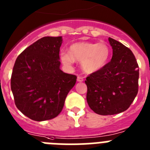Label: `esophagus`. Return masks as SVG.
<instances>
[{
    "label": "esophagus",
    "instance_id": "34e87169",
    "mask_svg": "<svg viewBox=\"0 0 150 150\" xmlns=\"http://www.w3.org/2000/svg\"><path fill=\"white\" fill-rule=\"evenodd\" d=\"M77 81H78L79 82H82L83 81H84V77L79 76L78 77V79H77Z\"/></svg>",
    "mask_w": 150,
    "mask_h": 150
}]
</instances>
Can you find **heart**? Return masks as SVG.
<instances>
[{
    "label": "heart",
    "instance_id": "heart-1",
    "mask_svg": "<svg viewBox=\"0 0 150 150\" xmlns=\"http://www.w3.org/2000/svg\"><path fill=\"white\" fill-rule=\"evenodd\" d=\"M110 57V49L105 43L79 42L70 47V52L62 51V63L71 65L75 59L81 62L83 69L93 73L106 66Z\"/></svg>",
    "mask_w": 150,
    "mask_h": 150
}]
</instances>
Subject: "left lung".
Instances as JSON below:
<instances>
[{"mask_svg":"<svg viewBox=\"0 0 150 150\" xmlns=\"http://www.w3.org/2000/svg\"><path fill=\"white\" fill-rule=\"evenodd\" d=\"M112 47L110 62L86 78L87 101L90 108L101 115L127 110L138 93L139 66L129 48L109 38Z\"/></svg>","mask_w":150,"mask_h":150,"instance_id":"1","label":"left lung"}]
</instances>
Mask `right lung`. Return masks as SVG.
Here are the masks:
<instances>
[{
    "instance_id": "obj_1",
    "label": "right lung",
    "mask_w": 150,
    "mask_h": 150,
    "mask_svg": "<svg viewBox=\"0 0 150 150\" xmlns=\"http://www.w3.org/2000/svg\"><path fill=\"white\" fill-rule=\"evenodd\" d=\"M62 37H44L18 56L11 75L16 106L34 121L50 120L62 111L77 76L59 69Z\"/></svg>"
}]
</instances>
